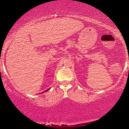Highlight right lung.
<instances>
[{
	"mask_svg": "<svg viewBox=\"0 0 129 129\" xmlns=\"http://www.w3.org/2000/svg\"><path fill=\"white\" fill-rule=\"evenodd\" d=\"M50 90V88H49V89H47V90H45V91H44V92H42V93H44V92H45V91H48V90Z\"/></svg>",
	"mask_w": 129,
	"mask_h": 129,
	"instance_id": "right-lung-1",
	"label": "right lung"
}]
</instances>
